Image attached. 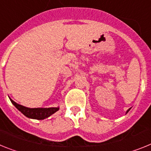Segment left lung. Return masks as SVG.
<instances>
[{"mask_svg":"<svg viewBox=\"0 0 151 151\" xmlns=\"http://www.w3.org/2000/svg\"><path fill=\"white\" fill-rule=\"evenodd\" d=\"M130 109H128V110H127V112H128V111H130Z\"/></svg>","mask_w":151,"mask_h":151,"instance_id":"obj_1","label":"left lung"}]
</instances>
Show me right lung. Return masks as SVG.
I'll list each match as a JSON object with an SVG mask.
<instances>
[{
	"label": "right lung",
	"mask_w": 151,
	"mask_h": 151,
	"mask_svg": "<svg viewBox=\"0 0 151 151\" xmlns=\"http://www.w3.org/2000/svg\"><path fill=\"white\" fill-rule=\"evenodd\" d=\"M11 101L12 102L13 105L16 107L18 110L20 111V112L23 113L26 117L29 118H33V119L37 120H42L45 118H48L50 115H52L55 112H56L60 108H37V109H29L21 105H19L15 101H14L11 99H10Z\"/></svg>",
	"instance_id": "right-lung-1"
}]
</instances>
